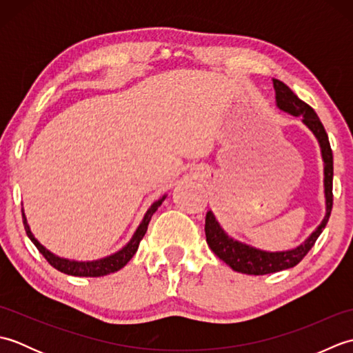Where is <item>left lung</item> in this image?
I'll return each instance as SVG.
<instances>
[{
  "label": "left lung",
  "instance_id": "1",
  "mask_svg": "<svg viewBox=\"0 0 353 353\" xmlns=\"http://www.w3.org/2000/svg\"><path fill=\"white\" fill-rule=\"evenodd\" d=\"M273 88L276 92V106L281 110L287 112L292 117H302L303 124L316 134V138L321 148V157L325 162V199H326V215L323 221L319 224V228L312 232V234L305 239V243L297 245L296 249L285 250V252H265L254 249L252 245H247L244 243H239L236 239L230 238L226 232L221 229L219 221L211 211L206 214L205 221V232H206V241L211 250L219 256L221 261L235 270L238 273L244 274H270L276 272H282L297 265L306 253L311 250V247L316 244L317 238L321 232L326 228L329 215L332 211V179H334V157L331 144H329L327 133L325 130L323 124H321L320 118L316 112L302 101L299 97L291 91V89L283 83V81L273 79Z\"/></svg>",
  "mask_w": 353,
  "mask_h": 353
}]
</instances>
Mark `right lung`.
<instances>
[{
    "label": "right lung",
    "mask_w": 353,
    "mask_h": 353,
    "mask_svg": "<svg viewBox=\"0 0 353 353\" xmlns=\"http://www.w3.org/2000/svg\"><path fill=\"white\" fill-rule=\"evenodd\" d=\"M163 200H165V196L157 201H154V203L148 208V211L145 212L144 219H142L137 232H134L130 241L127 243L121 250H118L117 253L110 254V256L97 259V261H86V262L70 261V259L56 256V254H52L50 250L45 249V247L34 238V235L32 234V230H30L28 224H27L24 211H22V221H24L26 232H27L28 238L32 239V243L37 247V250L43 254V258L47 259L56 270H59V272L70 274V276H79V277H100V276H106V274L118 272L119 268H123L127 262L133 258V254L138 250L141 239L145 235L148 223H150V220H152V215L157 211V208L162 205Z\"/></svg>",
    "instance_id": "right-lung-1"
}]
</instances>
